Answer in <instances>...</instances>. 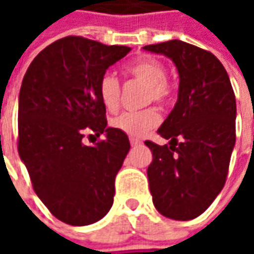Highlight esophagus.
Returning a JSON list of instances; mask_svg holds the SVG:
<instances>
[{
    "label": "esophagus",
    "instance_id": "1",
    "mask_svg": "<svg viewBox=\"0 0 254 254\" xmlns=\"http://www.w3.org/2000/svg\"><path fill=\"white\" fill-rule=\"evenodd\" d=\"M130 142H131V145L132 147H137V145H140L141 144V141L140 140H137V138H130Z\"/></svg>",
    "mask_w": 254,
    "mask_h": 254
}]
</instances>
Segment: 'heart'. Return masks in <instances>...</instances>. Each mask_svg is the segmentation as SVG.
Returning <instances> with one entry per match:
<instances>
[{
  "label": "heart",
  "instance_id": "heart-1",
  "mask_svg": "<svg viewBox=\"0 0 254 254\" xmlns=\"http://www.w3.org/2000/svg\"><path fill=\"white\" fill-rule=\"evenodd\" d=\"M130 77L145 84L142 92V104L155 103L164 106L172 97V89L167 80L165 66L155 59H141L126 69ZM99 96L107 110H116L120 103L122 86L112 73H104L99 82ZM160 123V116L155 109L147 107L138 112H123L113 117L110 126L131 137H141L155 128Z\"/></svg>",
  "mask_w": 254,
  "mask_h": 254
}]
</instances>
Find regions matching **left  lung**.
I'll list each match as a JSON object with an SVG mask.
<instances>
[{
	"label": "left lung",
	"instance_id": "obj_1",
	"mask_svg": "<svg viewBox=\"0 0 254 254\" xmlns=\"http://www.w3.org/2000/svg\"><path fill=\"white\" fill-rule=\"evenodd\" d=\"M180 73L178 100L158 128L165 145L152 152L147 175L157 210L175 220L199 216L223 188L236 141V99L226 69L209 51L178 39L147 45Z\"/></svg>",
	"mask_w": 254,
	"mask_h": 254
}]
</instances>
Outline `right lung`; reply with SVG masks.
I'll return each mask as SVG.
<instances>
[{
	"mask_svg": "<svg viewBox=\"0 0 254 254\" xmlns=\"http://www.w3.org/2000/svg\"><path fill=\"white\" fill-rule=\"evenodd\" d=\"M131 49L66 36L29 64L19 90L18 152L34 190L55 218L84 226L107 215L114 180L130 150L127 134L107 127L99 82ZM89 132L106 138L94 147Z\"/></svg>",
	"mask_w": 254,
	"mask_h": 254,
	"instance_id": "obj_1",
	"label": "right lung"
}]
</instances>
